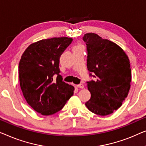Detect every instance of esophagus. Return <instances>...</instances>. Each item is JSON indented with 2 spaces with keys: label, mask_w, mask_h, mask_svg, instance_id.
Returning a JSON list of instances; mask_svg holds the SVG:
<instances>
[{
  "label": "esophagus",
  "mask_w": 146,
  "mask_h": 146,
  "mask_svg": "<svg viewBox=\"0 0 146 146\" xmlns=\"http://www.w3.org/2000/svg\"><path fill=\"white\" fill-rule=\"evenodd\" d=\"M77 87L78 88H81V89H83V88H84V85H83V84L81 83V84H79V85H77Z\"/></svg>",
  "instance_id": "esophagus-1"
}]
</instances>
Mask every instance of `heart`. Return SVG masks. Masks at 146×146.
Masks as SVG:
<instances>
[{
  "mask_svg": "<svg viewBox=\"0 0 146 146\" xmlns=\"http://www.w3.org/2000/svg\"><path fill=\"white\" fill-rule=\"evenodd\" d=\"M79 47H81V46H75L74 48H79Z\"/></svg>",
  "mask_w": 146,
  "mask_h": 146,
  "instance_id": "1",
  "label": "heart"
}]
</instances>
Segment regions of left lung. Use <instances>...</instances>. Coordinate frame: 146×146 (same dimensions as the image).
Instances as JSON below:
<instances>
[{
    "instance_id": "obj_1",
    "label": "left lung",
    "mask_w": 146,
    "mask_h": 146,
    "mask_svg": "<svg viewBox=\"0 0 146 146\" xmlns=\"http://www.w3.org/2000/svg\"><path fill=\"white\" fill-rule=\"evenodd\" d=\"M83 39L88 70L96 78L87 82L91 98L85 105L93 113L106 116L120 108L128 96L132 79L130 60L120 46L96 34L87 33Z\"/></svg>"
}]
</instances>
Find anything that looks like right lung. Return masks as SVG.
Masks as SVG:
<instances>
[{"mask_svg":"<svg viewBox=\"0 0 146 146\" xmlns=\"http://www.w3.org/2000/svg\"><path fill=\"white\" fill-rule=\"evenodd\" d=\"M67 37L41 40L30 44L18 65L19 81L24 97L35 111L44 116L62 109L74 87L62 81L59 57L72 42ZM57 74L54 80L52 76Z\"/></svg>","mask_w":146,"mask_h":146,"instance_id":"add662e5","label":"right lung"}]
</instances>
